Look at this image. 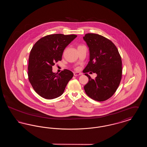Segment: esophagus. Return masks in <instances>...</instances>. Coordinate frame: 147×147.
I'll return each mask as SVG.
<instances>
[{"instance_id":"34e87169","label":"esophagus","mask_w":147,"mask_h":147,"mask_svg":"<svg viewBox=\"0 0 147 147\" xmlns=\"http://www.w3.org/2000/svg\"><path fill=\"white\" fill-rule=\"evenodd\" d=\"M81 75V73H79V72H74V76H80Z\"/></svg>"}]
</instances>
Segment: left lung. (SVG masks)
Returning <instances> with one entry per match:
<instances>
[{
  "mask_svg": "<svg viewBox=\"0 0 147 147\" xmlns=\"http://www.w3.org/2000/svg\"><path fill=\"white\" fill-rule=\"evenodd\" d=\"M83 39L90 52V61L83 71L89 78L84 90L94 100L105 101L115 94L120 83L122 72L121 57L113 43L101 35L87 34ZM89 71L97 73L95 80L86 73Z\"/></svg>",
  "mask_w": 147,
  "mask_h": 147,
  "instance_id": "1",
  "label": "left lung"
}]
</instances>
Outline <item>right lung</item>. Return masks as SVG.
<instances>
[{
	"mask_svg": "<svg viewBox=\"0 0 147 147\" xmlns=\"http://www.w3.org/2000/svg\"><path fill=\"white\" fill-rule=\"evenodd\" d=\"M76 35L53 34L41 38L33 46L28 58V77L32 88L40 96L53 99L63 94L72 71L64 69L57 74L52 67L62 60L65 47L77 37Z\"/></svg>",
	"mask_w": 147,
	"mask_h": 147,
	"instance_id": "1",
	"label": "right lung"
}]
</instances>
